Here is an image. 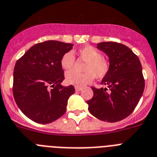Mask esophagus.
<instances>
[{
	"label": "esophagus",
	"instance_id": "34e87169",
	"mask_svg": "<svg viewBox=\"0 0 157 157\" xmlns=\"http://www.w3.org/2000/svg\"><path fill=\"white\" fill-rule=\"evenodd\" d=\"M75 90L76 92H80L81 90V87H75Z\"/></svg>",
	"mask_w": 157,
	"mask_h": 157
}]
</instances>
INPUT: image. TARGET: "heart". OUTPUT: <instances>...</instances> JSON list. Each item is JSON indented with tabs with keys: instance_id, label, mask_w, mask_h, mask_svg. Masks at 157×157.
I'll return each instance as SVG.
<instances>
[{
	"instance_id": "heart-1",
	"label": "heart",
	"mask_w": 157,
	"mask_h": 157,
	"mask_svg": "<svg viewBox=\"0 0 157 157\" xmlns=\"http://www.w3.org/2000/svg\"><path fill=\"white\" fill-rule=\"evenodd\" d=\"M79 57L85 61L83 71L79 73L71 71L66 73L65 80L68 85L76 87H83L94 80L103 79L109 73L110 64L107 59L102 57L101 52L93 46L86 45L78 50ZM75 64V56L72 52H67L60 59V65L65 71L71 70Z\"/></svg>"
}]
</instances>
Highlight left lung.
<instances>
[{
  "label": "left lung",
  "instance_id": "8db88e82",
  "mask_svg": "<svg viewBox=\"0 0 157 157\" xmlns=\"http://www.w3.org/2000/svg\"><path fill=\"white\" fill-rule=\"evenodd\" d=\"M97 48L107 54L110 68L101 85L92 87L93 98L87 101L89 110L97 119L117 122L134 111L144 89L142 66L138 56L128 47L117 42H101Z\"/></svg>",
  "mask_w": 157,
  "mask_h": 157
}]
</instances>
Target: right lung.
I'll list each match as a JSON object with an SVG mask.
<instances>
[{"mask_svg": "<svg viewBox=\"0 0 157 157\" xmlns=\"http://www.w3.org/2000/svg\"><path fill=\"white\" fill-rule=\"evenodd\" d=\"M69 43L46 40L28 50L14 67L13 93L21 111L38 124H49L66 112L68 100L75 93L64 87L60 59L72 49Z\"/></svg>", "mask_w": 157, "mask_h": 157, "instance_id": "obj_1", "label": "right lung"}]
</instances>
